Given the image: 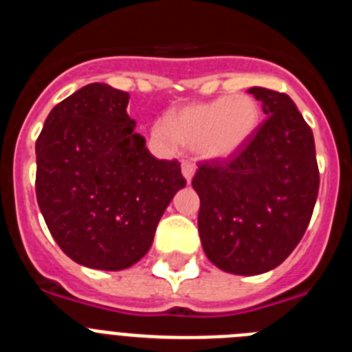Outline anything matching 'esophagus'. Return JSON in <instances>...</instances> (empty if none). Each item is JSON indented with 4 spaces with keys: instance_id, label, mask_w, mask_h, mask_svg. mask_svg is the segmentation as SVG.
<instances>
[{
    "instance_id": "1",
    "label": "esophagus",
    "mask_w": 352,
    "mask_h": 352,
    "mask_svg": "<svg viewBox=\"0 0 352 352\" xmlns=\"http://www.w3.org/2000/svg\"><path fill=\"white\" fill-rule=\"evenodd\" d=\"M182 173H183V178L186 179V183H190L195 174V166L194 164H190V162H183Z\"/></svg>"
}]
</instances>
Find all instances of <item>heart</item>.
<instances>
[{"instance_id":"b5f03b06","label":"heart","mask_w":352,"mask_h":352,"mask_svg":"<svg viewBox=\"0 0 352 352\" xmlns=\"http://www.w3.org/2000/svg\"><path fill=\"white\" fill-rule=\"evenodd\" d=\"M261 120L259 102L247 93H236L176 109L167 121H155L151 141L166 153L188 144L201 160L223 162L236 157L250 142Z\"/></svg>"}]
</instances>
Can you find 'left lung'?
Here are the masks:
<instances>
[{"mask_svg":"<svg viewBox=\"0 0 352 352\" xmlns=\"http://www.w3.org/2000/svg\"><path fill=\"white\" fill-rule=\"evenodd\" d=\"M266 120L234 158L203 164L192 179L201 199L199 236L208 259L232 275L276 268L303 238L319 192L316 144L285 93L248 89Z\"/></svg>","mask_w":352,"mask_h":352,"instance_id":"8db88e82","label":"left lung"}]
</instances>
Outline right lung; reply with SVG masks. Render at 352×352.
I'll return each instance as SVG.
<instances>
[{"mask_svg":"<svg viewBox=\"0 0 352 352\" xmlns=\"http://www.w3.org/2000/svg\"><path fill=\"white\" fill-rule=\"evenodd\" d=\"M129 93L93 82L56 105L36 151V201L52 238L80 266L120 272L141 261L186 185L126 114Z\"/></svg>","mask_w":352,"mask_h":352,"instance_id":"obj_1","label":"right lung"}]
</instances>
